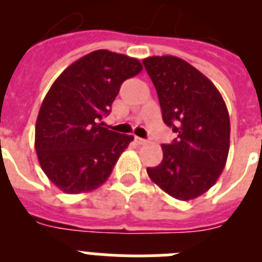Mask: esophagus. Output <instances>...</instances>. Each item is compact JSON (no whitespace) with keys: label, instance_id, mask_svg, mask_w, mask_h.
Segmentation results:
<instances>
[{"label":"esophagus","instance_id":"34e87169","mask_svg":"<svg viewBox=\"0 0 262 262\" xmlns=\"http://www.w3.org/2000/svg\"><path fill=\"white\" fill-rule=\"evenodd\" d=\"M135 143L139 145H143V144H147L148 140H145V139H142V138H138V136H135Z\"/></svg>","mask_w":262,"mask_h":262}]
</instances>
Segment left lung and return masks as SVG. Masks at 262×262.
Returning <instances> with one entry per match:
<instances>
[{
    "label": "left lung",
    "instance_id": "8db88e82",
    "mask_svg": "<svg viewBox=\"0 0 262 262\" xmlns=\"http://www.w3.org/2000/svg\"><path fill=\"white\" fill-rule=\"evenodd\" d=\"M151 77L164 123L177 138L163 144V161L147 168L152 181L180 201L214 186L230 151V115L219 90L203 73L176 56L143 60Z\"/></svg>",
    "mask_w": 262,
    "mask_h": 262
}]
</instances>
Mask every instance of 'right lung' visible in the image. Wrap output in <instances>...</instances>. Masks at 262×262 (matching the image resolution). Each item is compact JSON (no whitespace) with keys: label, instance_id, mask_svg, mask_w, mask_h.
I'll list each match as a JSON object with an SVG mask.
<instances>
[{"label":"right lung","instance_id":"add662e5","mask_svg":"<svg viewBox=\"0 0 262 262\" xmlns=\"http://www.w3.org/2000/svg\"><path fill=\"white\" fill-rule=\"evenodd\" d=\"M143 69L138 59L98 50L55 80L39 110L35 149L50 181L68 194L97 189L113 172L133 135L110 131L102 118L120 85Z\"/></svg>","mask_w":262,"mask_h":262}]
</instances>
